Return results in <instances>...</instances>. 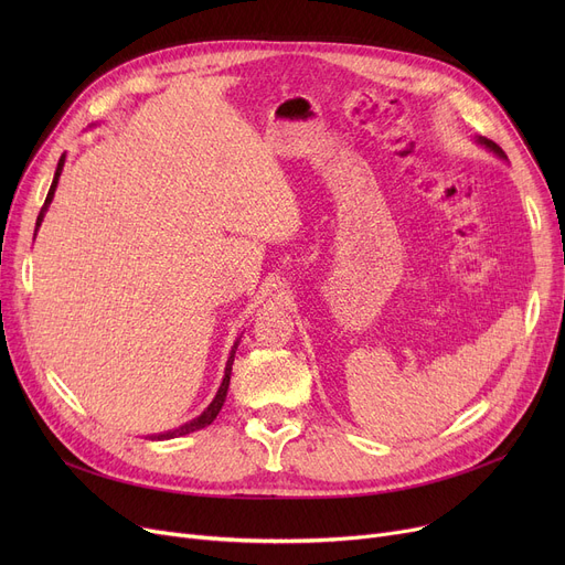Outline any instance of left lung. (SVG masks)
<instances>
[{
  "instance_id": "obj_1",
  "label": "left lung",
  "mask_w": 565,
  "mask_h": 565,
  "mask_svg": "<svg viewBox=\"0 0 565 565\" xmlns=\"http://www.w3.org/2000/svg\"><path fill=\"white\" fill-rule=\"evenodd\" d=\"M477 143H481L483 148H488V151H490V153H494L499 160H509V158H507V153H503L501 148H499L492 139H488V137H477Z\"/></svg>"
}]
</instances>
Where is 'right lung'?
I'll list each match as a JSON object with an SVG mask.
<instances>
[{
    "label": "right lung",
    "instance_id": "right-lung-1",
    "mask_svg": "<svg viewBox=\"0 0 565 565\" xmlns=\"http://www.w3.org/2000/svg\"><path fill=\"white\" fill-rule=\"evenodd\" d=\"M64 164H66V153H64L62 158H58V164H56V171H54V178H52L50 192H47V196H45V203H43L41 213H39V220H36V231H39V226H41V222H43V217H45V213H47V207H50V203H52V199H54V192H56V185H58V175H62ZM237 345H241V339H237V341L233 343V348H231V352H228L226 369H224V377H222V384H220V390H217V394H215L213 403L207 405V407L199 414L196 419H192V422H188V424H183V426H178V428H173V430H167V433L148 435V439H158V441H162V439L183 437V435H190V433H194V430H201V428H205V426H211V424L217 419V414H220V409H222V405H224V401H226L228 382H231V369H233V360H235V350H237Z\"/></svg>",
    "mask_w": 565,
    "mask_h": 565
}]
</instances>
